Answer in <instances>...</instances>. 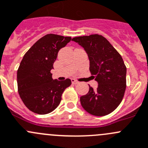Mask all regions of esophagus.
Returning a JSON list of instances; mask_svg holds the SVG:
<instances>
[{
  "label": "esophagus",
  "mask_w": 148,
  "mask_h": 148,
  "mask_svg": "<svg viewBox=\"0 0 148 148\" xmlns=\"http://www.w3.org/2000/svg\"><path fill=\"white\" fill-rule=\"evenodd\" d=\"M71 82H72V84H78V82H77L76 79H71Z\"/></svg>",
  "instance_id": "esophagus-1"
}]
</instances>
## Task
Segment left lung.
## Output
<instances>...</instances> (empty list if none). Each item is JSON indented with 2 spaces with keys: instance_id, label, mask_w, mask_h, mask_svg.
I'll use <instances>...</instances> for the list:
<instances>
[{
  "instance_id": "obj_1",
  "label": "left lung",
  "mask_w": 148,
  "mask_h": 148,
  "mask_svg": "<svg viewBox=\"0 0 148 148\" xmlns=\"http://www.w3.org/2000/svg\"><path fill=\"white\" fill-rule=\"evenodd\" d=\"M82 46L90 60V71L98 82L97 90L90 87L80 97L83 108L96 116L113 112L121 103L127 87V67L122 57L100 34L76 37L72 39Z\"/></svg>"
}]
</instances>
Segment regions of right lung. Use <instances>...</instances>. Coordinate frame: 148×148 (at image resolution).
Masks as SVG:
<instances>
[{
    "label": "right lung",
    "mask_w": 148,
    "mask_h": 148,
    "mask_svg": "<svg viewBox=\"0 0 148 148\" xmlns=\"http://www.w3.org/2000/svg\"><path fill=\"white\" fill-rule=\"evenodd\" d=\"M71 37L48 34L38 40L24 54L17 70V85L26 107L35 114H49L61 100V95L71 84L69 79H53L51 70L61 48Z\"/></svg>",
    "instance_id": "obj_1"
}]
</instances>
